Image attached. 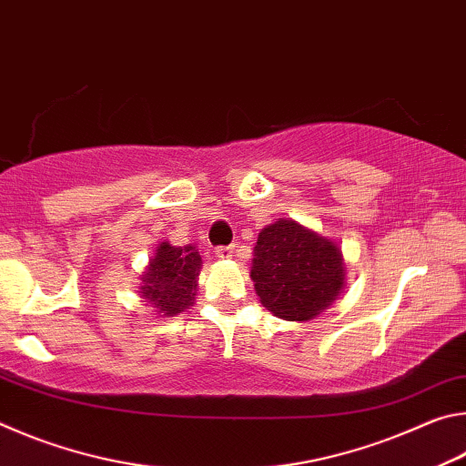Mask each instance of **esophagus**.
Segmentation results:
<instances>
[{
    "label": "esophagus",
    "mask_w": 466,
    "mask_h": 466,
    "mask_svg": "<svg viewBox=\"0 0 466 466\" xmlns=\"http://www.w3.org/2000/svg\"><path fill=\"white\" fill-rule=\"evenodd\" d=\"M216 255L219 258H232L234 257V247H216Z\"/></svg>",
    "instance_id": "1"
}]
</instances>
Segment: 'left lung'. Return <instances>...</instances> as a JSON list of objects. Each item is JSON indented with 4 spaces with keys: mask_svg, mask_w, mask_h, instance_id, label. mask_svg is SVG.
Returning a JSON list of instances; mask_svg holds the SVG:
<instances>
[{
    "mask_svg": "<svg viewBox=\"0 0 466 466\" xmlns=\"http://www.w3.org/2000/svg\"><path fill=\"white\" fill-rule=\"evenodd\" d=\"M250 279L261 304L275 317L310 320L341 294V248L294 219H279L258 234Z\"/></svg>",
    "mask_w": 466,
    "mask_h": 466,
    "instance_id": "left-lung-1",
    "label": "left lung"
}]
</instances>
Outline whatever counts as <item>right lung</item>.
Wrapping results in <instances>:
<instances>
[{"mask_svg":"<svg viewBox=\"0 0 466 466\" xmlns=\"http://www.w3.org/2000/svg\"><path fill=\"white\" fill-rule=\"evenodd\" d=\"M199 271L201 255L195 247H172L170 242H162L139 278V294L160 317H175L193 306Z\"/></svg>","mask_w":466,"mask_h":466,"instance_id":"obj_1","label":"right lung"}]
</instances>
